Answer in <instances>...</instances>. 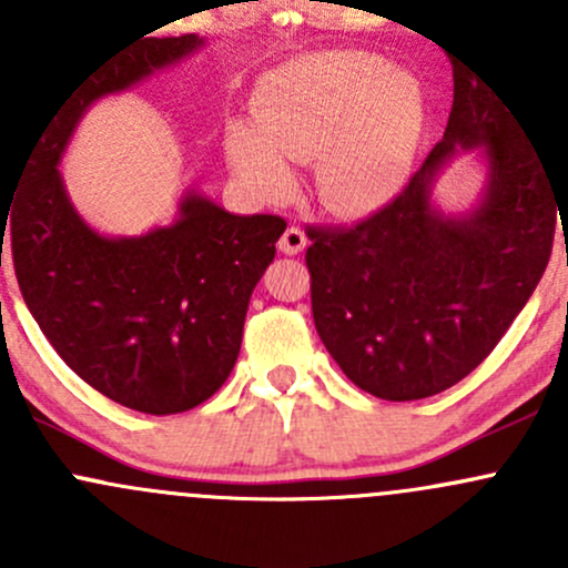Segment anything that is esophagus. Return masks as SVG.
<instances>
[{"instance_id":"esophagus-1","label":"esophagus","mask_w":568,"mask_h":568,"mask_svg":"<svg viewBox=\"0 0 568 568\" xmlns=\"http://www.w3.org/2000/svg\"><path fill=\"white\" fill-rule=\"evenodd\" d=\"M277 247H280V252H285V255H300V252L307 247L305 231H302L300 225H288L285 227L283 236H280Z\"/></svg>"}]
</instances>
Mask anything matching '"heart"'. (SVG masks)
Returning <instances> with one entry per match:
<instances>
[{
	"mask_svg": "<svg viewBox=\"0 0 568 568\" xmlns=\"http://www.w3.org/2000/svg\"><path fill=\"white\" fill-rule=\"evenodd\" d=\"M423 131V93L365 51H326L285 65L252 104V131L227 153L263 197L291 186L288 164H316V194L332 214H368L395 197Z\"/></svg>",
	"mask_w": 568,
	"mask_h": 568,
	"instance_id": "obj_1",
	"label": "heart"
}]
</instances>
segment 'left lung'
Wrapping results in <instances>:
<instances>
[{
  "label": "left lung",
  "mask_w": 568,
  "mask_h": 568,
  "mask_svg": "<svg viewBox=\"0 0 568 568\" xmlns=\"http://www.w3.org/2000/svg\"><path fill=\"white\" fill-rule=\"evenodd\" d=\"M450 62L448 129L404 192L352 227H307L318 337L359 390L385 400L448 390L489 357L536 291L564 214L558 170L530 145L517 109ZM473 146L487 159L485 197L445 217L433 181ZM560 178L568 189L566 164Z\"/></svg>",
  "instance_id": "obj_1"
}]
</instances>
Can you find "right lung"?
Here are the masks:
<instances>
[{"label": "right lung", "mask_w": 568, "mask_h": 568, "mask_svg": "<svg viewBox=\"0 0 568 568\" xmlns=\"http://www.w3.org/2000/svg\"><path fill=\"white\" fill-rule=\"evenodd\" d=\"M197 36L142 38L84 73L45 118L0 211L21 296L62 363L114 404L145 415L194 409L225 385L250 296L283 236L272 214H227L186 192L178 220L109 239L68 200L60 159L93 101L197 51ZM2 266V250H0Z\"/></svg>", "instance_id": "1"}]
</instances>
